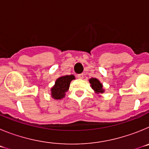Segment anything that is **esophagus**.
<instances>
[{"mask_svg": "<svg viewBox=\"0 0 149 149\" xmlns=\"http://www.w3.org/2000/svg\"><path fill=\"white\" fill-rule=\"evenodd\" d=\"M84 75L83 74H77V77H78L79 79H83L84 78Z\"/></svg>", "mask_w": 149, "mask_h": 149, "instance_id": "obj_1", "label": "esophagus"}]
</instances>
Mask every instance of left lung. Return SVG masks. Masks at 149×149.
Returning a JSON list of instances; mask_svg holds the SVG:
<instances>
[{
	"label": "left lung",
	"instance_id": "obj_1",
	"mask_svg": "<svg viewBox=\"0 0 149 149\" xmlns=\"http://www.w3.org/2000/svg\"><path fill=\"white\" fill-rule=\"evenodd\" d=\"M89 83L91 84L92 88L95 91L96 93H104V90L102 89V84L100 83L98 79L91 78L89 80Z\"/></svg>",
	"mask_w": 149,
	"mask_h": 149
}]
</instances>
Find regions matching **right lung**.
I'll list each match as a JSON object with an SVG mask.
<instances>
[{"label":"right lung","instance_id":"add662e5","mask_svg":"<svg viewBox=\"0 0 149 149\" xmlns=\"http://www.w3.org/2000/svg\"><path fill=\"white\" fill-rule=\"evenodd\" d=\"M74 79V75H65L59 77L55 82V85L51 89V95L55 99H61L65 95L70 86L71 81Z\"/></svg>","mask_w":149,"mask_h":149}]
</instances>
